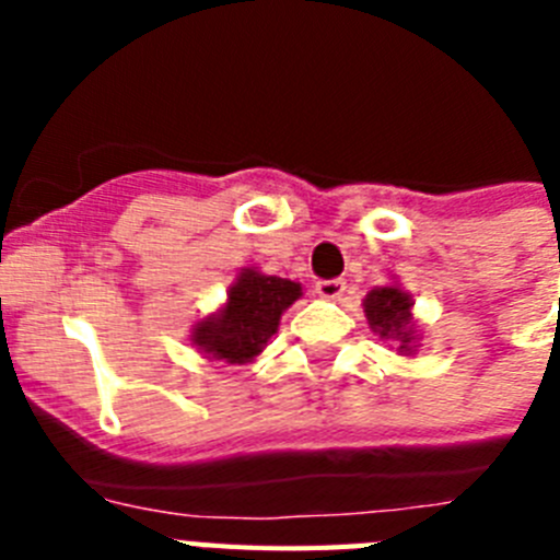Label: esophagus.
<instances>
[{
  "label": "esophagus",
  "mask_w": 560,
  "mask_h": 560,
  "mask_svg": "<svg viewBox=\"0 0 560 560\" xmlns=\"http://www.w3.org/2000/svg\"><path fill=\"white\" fill-rule=\"evenodd\" d=\"M348 291V283L345 280H319L316 283V294L323 300H341V294Z\"/></svg>",
  "instance_id": "obj_1"
}]
</instances>
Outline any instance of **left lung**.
I'll use <instances>...</instances> for the list:
<instances>
[{
  "label": "left lung",
  "instance_id": "1",
  "mask_svg": "<svg viewBox=\"0 0 560 560\" xmlns=\"http://www.w3.org/2000/svg\"><path fill=\"white\" fill-rule=\"evenodd\" d=\"M364 316L373 334L384 341H393V350L398 355H415L420 348V325L415 319V300L409 291L400 289L398 283L378 285L364 296Z\"/></svg>",
  "mask_w": 560,
  "mask_h": 560
}]
</instances>
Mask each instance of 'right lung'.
Instances as JSON below:
<instances>
[{
	"label": "right lung",
	"instance_id": "right-lung-1",
	"mask_svg": "<svg viewBox=\"0 0 560 560\" xmlns=\"http://www.w3.org/2000/svg\"><path fill=\"white\" fill-rule=\"evenodd\" d=\"M303 296V285L264 275L255 266L237 271L221 308L190 325V345L207 361L249 364L264 353L285 311Z\"/></svg>",
	"mask_w": 560,
	"mask_h": 560
}]
</instances>
